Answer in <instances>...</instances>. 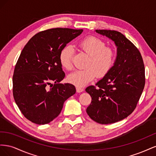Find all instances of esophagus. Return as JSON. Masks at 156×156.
<instances>
[{
  "label": "esophagus",
  "instance_id": "1",
  "mask_svg": "<svg viewBox=\"0 0 156 156\" xmlns=\"http://www.w3.org/2000/svg\"><path fill=\"white\" fill-rule=\"evenodd\" d=\"M83 90H84L83 88L79 87H76V91H77V92H83Z\"/></svg>",
  "mask_w": 156,
  "mask_h": 156
}]
</instances>
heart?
<instances>
[{"label": "heart", "instance_id": "b5f03b06", "mask_svg": "<svg viewBox=\"0 0 156 156\" xmlns=\"http://www.w3.org/2000/svg\"><path fill=\"white\" fill-rule=\"evenodd\" d=\"M78 47L88 56L84 70L75 71L69 75L68 81L79 87H84L97 76L103 78L110 73L116 60V51L111 47L106 46L105 42L98 37L89 36L78 42ZM74 49L71 45L65 46L59 54V62L63 68H73L72 60Z\"/></svg>", "mask_w": 156, "mask_h": 156}]
</instances>
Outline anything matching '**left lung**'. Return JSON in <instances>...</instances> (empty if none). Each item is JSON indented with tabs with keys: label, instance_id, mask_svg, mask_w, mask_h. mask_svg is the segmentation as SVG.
<instances>
[{
	"label": "left lung",
	"instance_id": "1",
	"mask_svg": "<svg viewBox=\"0 0 156 156\" xmlns=\"http://www.w3.org/2000/svg\"><path fill=\"white\" fill-rule=\"evenodd\" d=\"M115 41L117 57L107 75L89 86L86 92L92 101L87 108L90 118L101 124L115 123L133 112L145 85V69L140 51L121 32L96 30Z\"/></svg>",
	"mask_w": 156,
	"mask_h": 156
}]
</instances>
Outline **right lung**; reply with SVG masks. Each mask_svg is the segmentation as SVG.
Wrapping results in <instances>:
<instances>
[{
  "instance_id": "obj_1",
  "label": "right lung",
  "mask_w": 156,
  "mask_h": 156,
  "mask_svg": "<svg viewBox=\"0 0 156 156\" xmlns=\"http://www.w3.org/2000/svg\"><path fill=\"white\" fill-rule=\"evenodd\" d=\"M83 31L67 28L41 31L22 50L13 72V95L22 114L33 123L44 125L53 121L64 101L76 92L73 84L60 83L65 73L59 54Z\"/></svg>"
}]
</instances>
